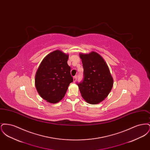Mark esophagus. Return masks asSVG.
I'll list each match as a JSON object with an SVG mask.
<instances>
[{"mask_svg": "<svg viewBox=\"0 0 150 150\" xmlns=\"http://www.w3.org/2000/svg\"><path fill=\"white\" fill-rule=\"evenodd\" d=\"M73 79H74V82H76V79H77V76H74Z\"/></svg>", "mask_w": 150, "mask_h": 150, "instance_id": "obj_1", "label": "esophagus"}]
</instances>
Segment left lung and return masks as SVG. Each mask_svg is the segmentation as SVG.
I'll use <instances>...</instances> for the list:
<instances>
[{"label":"left lung","instance_id":"left-lung-1","mask_svg":"<svg viewBox=\"0 0 150 150\" xmlns=\"http://www.w3.org/2000/svg\"><path fill=\"white\" fill-rule=\"evenodd\" d=\"M84 69V78L77 83L82 97L90 104H98L105 100L113 86L108 67L99 54L92 52L79 54Z\"/></svg>","mask_w":150,"mask_h":150}]
</instances>
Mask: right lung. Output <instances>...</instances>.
Returning <instances> with one entry per match:
<instances>
[{"label": "right lung", "instance_id": "obj_1", "mask_svg": "<svg viewBox=\"0 0 150 150\" xmlns=\"http://www.w3.org/2000/svg\"><path fill=\"white\" fill-rule=\"evenodd\" d=\"M68 58V54L54 50L43 59L36 73V90L42 98L51 103L62 100L73 81Z\"/></svg>", "mask_w": 150, "mask_h": 150}]
</instances>
